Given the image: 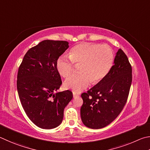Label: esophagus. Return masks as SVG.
Masks as SVG:
<instances>
[{
    "instance_id": "obj_1",
    "label": "esophagus",
    "mask_w": 150,
    "mask_h": 150,
    "mask_svg": "<svg viewBox=\"0 0 150 150\" xmlns=\"http://www.w3.org/2000/svg\"><path fill=\"white\" fill-rule=\"evenodd\" d=\"M73 97H74V98H77V97H79V95L74 92L73 93Z\"/></svg>"
}]
</instances>
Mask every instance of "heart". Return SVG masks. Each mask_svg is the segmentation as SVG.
<instances>
[{"label":"heart","instance_id":"1","mask_svg":"<svg viewBox=\"0 0 150 150\" xmlns=\"http://www.w3.org/2000/svg\"><path fill=\"white\" fill-rule=\"evenodd\" d=\"M114 53L107 45L81 43L74 46L69 57L62 56L57 61L58 72L67 78L73 72L74 64H80V72L68 77L64 88L80 93L90 86L91 82L98 83L109 74L114 64Z\"/></svg>","mask_w":150,"mask_h":150}]
</instances>
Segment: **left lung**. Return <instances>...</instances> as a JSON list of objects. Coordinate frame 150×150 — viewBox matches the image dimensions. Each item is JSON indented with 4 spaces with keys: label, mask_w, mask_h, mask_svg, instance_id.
<instances>
[{
    "label": "left lung",
    "mask_w": 150,
    "mask_h": 150,
    "mask_svg": "<svg viewBox=\"0 0 150 150\" xmlns=\"http://www.w3.org/2000/svg\"><path fill=\"white\" fill-rule=\"evenodd\" d=\"M132 80V67L127 55L119 49L107 77L81 95L83 105L80 115L83 125L99 129L113 121L127 103Z\"/></svg>",
    "instance_id": "obj_1"
}]
</instances>
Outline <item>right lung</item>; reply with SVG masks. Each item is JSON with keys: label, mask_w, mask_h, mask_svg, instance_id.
Here are the masks:
<instances>
[{"label": "right lung", "mask_w": 150, "mask_h": 150, "mask_svg": "<svg viewBox=\"0 0 150 150\" xmlns=\"http://www.w3.org/2000/svg\"><path fill=\"white\" fill-rule=\"evenodd\" d=\"M68 47L65 41L44 40L28 50L18 68L17 90L23 109L43 129L61 124L64 109L73 98L70 90L54 93L62 84L57 61Z\"/></svg>", "instance_id": "obj_1"}]
</instances>
